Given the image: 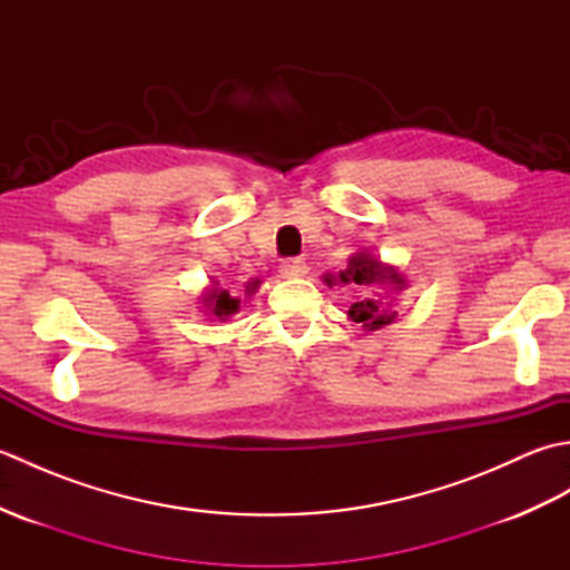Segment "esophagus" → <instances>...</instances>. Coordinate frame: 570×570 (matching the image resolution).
Masks as SVG:
<instances>
[{
  "mask_svg": "<svg viewBox=\"0 0 570 570\" xmlns=\"http://www.w3.org/2000/svg\"><path fill=\"white\" fill-rule=\"evenodd\" d=\"M306 272H308V266H306V262H301V259H284L282 266H278V274H282L284 278H298V276H304Z\"/></svg>",
  "mask_w": 570,
  "mask_h": 570,
  "instance_id": "34e87169",
  "label": "esophagus"
}]
</instances>
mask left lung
Masks as SVG:
<instances>
[{
    "mask_svg": "<svg viewBox=\"0 0 570 570\" xmlns=\"http://www.w3.org/2000/svg\"><path fill=\"white\" fill-rule=\"evenodd\" d=\"M325 282L333 284L335 276L328 274ZM341 284H357L360 301L350 306L347 316L360 323L365 331H380L384 325L396 321V308L390 294H399L406 288L404 274L392 264H384L370 252H355L347 262V269L337 274Z\"/></svg>",
    "mask_w": 570,
    "mask_h": 570,
    "instance_id": "1",
    "label": "left lung"
}]
</instances>
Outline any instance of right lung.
I'll return each mask as SVG.
<instances>
[{
  "mask_svg": "<svg viewBox=\"0 0 570 570\" xmlns=\"http://www.w3.org/2000/svg\"><path fill=\"white\" fill-rule=\"evenodd\" d=\"M257 284L259 282H252L249 284V292L252 288H257ZM203 308H205V316H213V321L217 318V321H225V318H229V316H235V313L239 311V298H235V296H229L225 288H220L217 284H213L208 292L203 294Z\"/></svg>",
  "mask_w": 570,
  "mask_h": 570,
  "instance_id": "1",
  "label": "right lung"
}]
</instances>
